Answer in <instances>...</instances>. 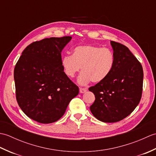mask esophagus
Masks as SVG:
<instances>
[{
	"label": "esophagus",
	"mask_w": 156,
	"mask_h": 156,
	"mask_svg": "<svg viewBox=\"0 0 156 156\" xmlns=\"http://www.w3.org/2000/svg\"><path fill=\"white\" fill-rule=\"evenodd\" d=\"M87 91V89L85 88H80V93H85Z\"/></svg>",
	"instance_id": "obj_1"
}]
</instances>
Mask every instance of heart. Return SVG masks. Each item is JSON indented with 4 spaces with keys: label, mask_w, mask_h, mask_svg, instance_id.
I'll return each instance as SVG.
<instances>
[{
    "label": "heart",
    "mask_w": 156,
    "mask_h": 156,
    "mask_svg": "<svg viewBox=\"0 0 156 156\" xmlns=\"http://www.w3.org/2000/svg\"><path fill=\"white\" fill-rule=\"evenodd\" d=\"M62 66L65 74L74 78L80 70L78 78L81 85L92 81L99 83L110 75L115 65V55L111 50L92 45H79L74 48L72 55L62 58Z\"/></svg>",
    "instance_id": "heart-1"
}]
</instances>
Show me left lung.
Listing matches in <instances>:
<instances>
[{
  "label": "left lung",
  "instance_id": "obj_1",
  "mask_svg": "<svg viewBox=\"0 0 156 156\" xmlns=\"http://www.w3.org/2000/svg\"><path fill=\"white\" fill-rule=\"evenodd\" d=\"M115 55L113 69L108 77L88 90L95 95L90 111L98 120L115 122L127 117L141 98L143 68L125 45L111 41Z\"/></svg>",
  "mask_w": 156,
  "mask_h": 156
}]
</instances>
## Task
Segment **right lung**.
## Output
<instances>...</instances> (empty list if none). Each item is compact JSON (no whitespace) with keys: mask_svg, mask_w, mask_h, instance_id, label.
<instances>
[{"mask_svg":"<svg viewBox=\"0 0 156 156\" xmlns=\"http://www.w3.org/2000/svg\"><path fill=\"white\" fill-rule=\"evenodd\" d=\"M72 37H50L29 45L14 69L16 98L23 112L33 120L48 124L65 113L79 88L62 66L61 53Z\"/></svg>","mask_w":156,"mask_h":156,"instance_id":"add662e5","label":"right lung"}]
</instances>
